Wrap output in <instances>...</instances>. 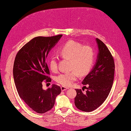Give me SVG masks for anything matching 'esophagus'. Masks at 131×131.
<instances>
[{
	"label": "esophagus",
	"instance_id": "obj_1",
	"mask_svg": "<svg viewBox=\"0 0 131 131\" xmlns=\"http://www.w3.org/2000/svg\"><path fill=\"white\" fill-rule=\"evenodd\" d=\"M61 90H62V91H65V90H68V88H66V87H65V86H61Z\"/></svg>",
	"mask_w": 131,
	"mask_h": 131
}]
</instances>
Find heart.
<instances>
[{"label": "heart", "instance_id": "b5f03b06", "mask_svg": "<svg viewBox=\"0 0 131 131\" xmlns=\"http://www.w3.org/2000/svg\"><path fill=\"white\" fill-rule=\"evenodd\" d=\"M58 53L64 58L70 60V70L56 77V81L63 86H70L77 79L78 74L86 75L93 68L94 62V52L89 46H83L75 41L70 40L58 50ZM50 70L53 72L57 70V58L52 57L49 62Z\"/></svg>", "mask_w": 131, "mask_h": 131}]
</instances>
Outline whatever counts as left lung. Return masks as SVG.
<instances>
[{
	"instance_id": "1",
	"label": "left lung",
	"mask_w": 131,
	"mask_h": 131,
	"mask_svg": "<svg viewBox=\"0 0 131 131\" xmlns=\"http://www.w3.org/2000/svg\"><path fill=\"white\" fill-rule=\"evenodd\" d=\"M96 41L99 50L96 63L82 82L88 86L86 93H83L81 89L75 90L74 103L77 108L84 112L93 111L103 103L108 96L114 82L113 57L101 40L96 38Z\"/></svg>"
}]
</instances>
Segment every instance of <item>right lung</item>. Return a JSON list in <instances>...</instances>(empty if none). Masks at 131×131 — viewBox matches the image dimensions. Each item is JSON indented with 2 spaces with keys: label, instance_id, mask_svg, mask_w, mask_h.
<instances>
[{
  "label": "right lung",
  "instance_id": "obj_1",
  "mask_svg": "<svg viewBox=\"0 0 131 131\" xmlns=\"http://www.w3.org/2000/svg\"><path fill=\"white\" fill-rule=\"evenodd\" d=\"M62 36H38L33 38L17 52L15 59L13 75L17 93L33 111L43 114L52 109L56 98L61 92L60 86L52 84L42 89V82H51L46 58L49 51Z\"/></svg>",
  "mask_w": 131,
  "mask_h": 131
}]
</instances>
